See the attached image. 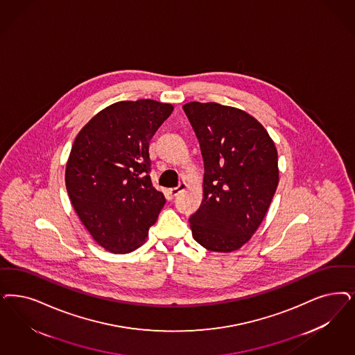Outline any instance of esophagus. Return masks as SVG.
<instances>
[{
	"mask_svg": "<svg viewBox=\"0 0 355 355\" xmlns=\"http://www.w3.org/2000/svg\"><path fill=\"white\" fill-rule=\"evenodd\" d=\"M186 187H187L186 182H181L177 187H171V189H169V193H171V196H178L181 191L186 190Z\"/></svg>",
	"mask_w": 355,
	"mask_h": 355,
	"instance_id": "1",
	"label": "esophagus"
}]
</instances>
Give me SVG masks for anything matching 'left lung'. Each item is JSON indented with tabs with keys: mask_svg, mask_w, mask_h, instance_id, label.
Listing matches in <instances>:
<instances>
[{
	"mask_svg": "<svg viewBox=\"0 0 355 355\" xmlns=\"http://www.w3.org/2000/svg\"><path fill=\"white\" fill-rule=\"evenodd\" d=\"M184 110L205 161L193 237L207 250L230 253L252 239L269 209L279 182L278 152L246 111L216 102H189Z\"/></svg>",
	"mask_w": 355,
	"mask_h": 355,
	"instance_id": "1",
	"label": "left lung"
}]
</instances>
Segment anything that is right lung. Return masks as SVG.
Listing matches in <instances>:
<instances>
[{"label": "right lung", "instance_id": "right-lung-1", "mask_svg": "<svg viewBox=\"0 0 355 355\" xmlns=\"http://www.w3.org/2000/svg\"><path fill=\"white\" fill-rule=\"evenodd\" d=\"M173 105L121 101L96 114L76 136L65 186L76 214L99 246L134 252L146 243L165 198L149 177V141Z\"/></svg>", "mask_w": 355, "mask_h": 355}]
</instances>
